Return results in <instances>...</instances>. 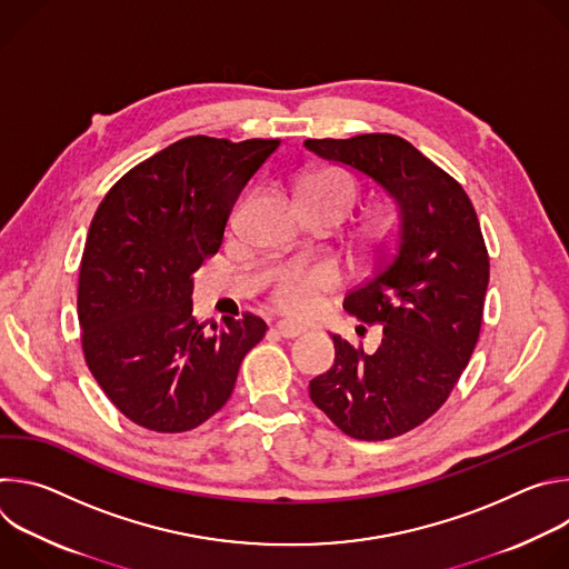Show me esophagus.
Masks as SVG:
<instances>
[{
	"instance_id": "1",
	"label": "esophagus",
	"mask_w": 569,
	"mask_h": 569,
	"mask_svg": "<svg viewBox=\"0 0 569 569\" xmlns=\"http://www.w3.org/2000/svg\"><path fill=\"white\" fill-rule=\"evenodd\" d=\"M274 331L281 336V338H286V340H292V338H299L306 329L303 327H297V323H292V321H277V327H274Z\"/></svg>"
}]
</instances>
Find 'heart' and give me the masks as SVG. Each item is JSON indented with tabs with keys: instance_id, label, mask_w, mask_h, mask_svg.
<instances>
[{
	"instance_id": "1",
	"label": "heart",
	"mask_w": 569,
	"mask_h": 569,
	"mask_svg": "<svg viewBox=\"0 0 569 569\" xmlns=\"http://www.w3.org/2000/svg\"><path fill=\"white\" fill-rule=\"evenodd\" d=\"M303 198H323L338 202L349 213L356 204L358 189L351 178L342 173H321L303 184ZM340 274L331 263H299L279 277L274 286V301L283 312L292 317H308L319 310L323 292L336 288Z\"/></svg>"
}]
</instances>
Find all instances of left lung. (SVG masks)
<instances>
[{
    "mask_svg": "<svg viewBox=\"0 0 569 569\" xmlns=\"http://www.w3.org/2000/svg\"><path fill=\"white\" fill-rule=\"evenodd\" d=\"M321 159L365 176L393 204L371 277L345 310L382 327L373 353L333 336V367L310 398L345 435L382 441L430 419L466 369L479 338L489 254L466 191L396 134L306 139Z\"/></svg>",
    "mask_w": 569,
    "mask_h": 569,
    "instance_id": "1",
    "label": "left lung"
}]
</instances>
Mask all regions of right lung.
<instances>
[{"mask_svg": "<svg viewBox=\"0 0 569 569\" xmlns=\"http://www.w3.org/2000/svg\"><path fill=\"white\" fill-rule=\"evenodd\" d=\"M279 139L187 137L128 171L90 224L78 277L86 362L132 423L187 432L229 400L266 336L254 315L193 317V272L220 250L229 213Z\"/></svg>", "mask_w": 569, "mask_h": 569, "instance_id": "obj_1", "label": "right lung"}]
</instances>
